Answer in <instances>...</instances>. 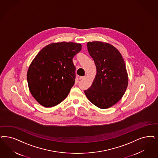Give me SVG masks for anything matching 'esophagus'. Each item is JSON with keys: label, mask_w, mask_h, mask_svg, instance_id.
<instances>
[{"label": "esophagus", "mask_w": 158, "mask_h": 158, "mask_svg": "<svg viewBox=\"0 0 158 158\" xmlns=\"http://www.w3.org/2000/svg\"><path fill=\"white\" fill-rule=\"evenodd\" d=\"M85 77H86L85 76H80V77H79V79H80V80H82V79H85Z\"/></svg>", "instance_id": "esophagus-1"}]
</instances>
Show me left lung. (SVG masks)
<instances>
[{"mask_svg":"<svg viewBox=\"0 0 158 158\" xmlns=\"http://www.w3.org/2000/svg\"><path fill=\"white\" fill-rule=\"evenodd\" d=\"M87 50L96 66L92 85L84 90L87 98L100 109H108L124 94L128 79L125 63L118 50L110 44L89 42Z\"/></svg>","mask_w":158,"mask_h":158,"instance_id":"8db88e82","label":"left lung"}]
</instances>
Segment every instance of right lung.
Here are the masks:
<instances>
[{
    "instance_id": "right-lung-1",
    "label": "right lung",
    "mask_w": 158,
    "mask_h": 158,
    "mask_svg": "<svg viewBox=\"0 0 158 158\" xmlns=\"http://www.w3.org/2000/svg\"><path fill=\"white\" fill-rule=\"evenodd\" d=\"M82 49L81 44H50L41 49L29 66L27 74L29 90L45 107L61 103L74 85L76 68L72 59Z\"/></svg>"
}]
</instances>
